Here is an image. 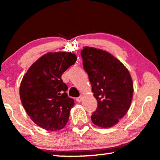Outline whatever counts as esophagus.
<instances>
[{
  "mask_svg": "<svg viewBox=\"0 0 160 160\" xmlns=\"http://www.w3.org/2000/svg\"><path fill=\"white\" fill-rule=\"evenodd\" d=\"M76 101L78 102H81L82 101V96H79V97H78V98H76Z\"/></svg>",
  "mask_w": 160,
  "mask_h": 160,
  "instance_id": "obj_1",
  "label": "esophagus"
}]
</instances>
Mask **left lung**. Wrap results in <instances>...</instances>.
Returning <instances> with one entry per match:
<instances>
[{"label":"left lung","instance_id":"left-lung-1","mask_svg":"<svg viewBox=\"0 0 160 160\" xmlns=\"http://www.w3.org/2000/svg\"><path fill=\"white\" fill-rule=\"evenodd\" d=\"M81 56L98 102L91 116L92 123L103 128L113 127L131 106L133 93L131 74L119 59L105 50L83 47Z\"/></svg>","mask_w":160,"mask_h":160}]
</instances>
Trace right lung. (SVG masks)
I'll list each match as a JSON object with an SVG mask.
<instances>
[{"label":"right lung","instance_id":"1","mask_svg":"<svg viewBox=\"0 0 160 160\" xmlns=\"http://www.w3.org/2000/svg\"><path fill=\"white\" fill-rule=\"evenodd\" d=\"M76 59L71 52H47L31 65L21 80V103L30 119L43 129L60 131L68 123L75 103L66 92L68 87L62 75Z\"/></svg>","mask_w":160,"mask_h":160}]
</instances>
